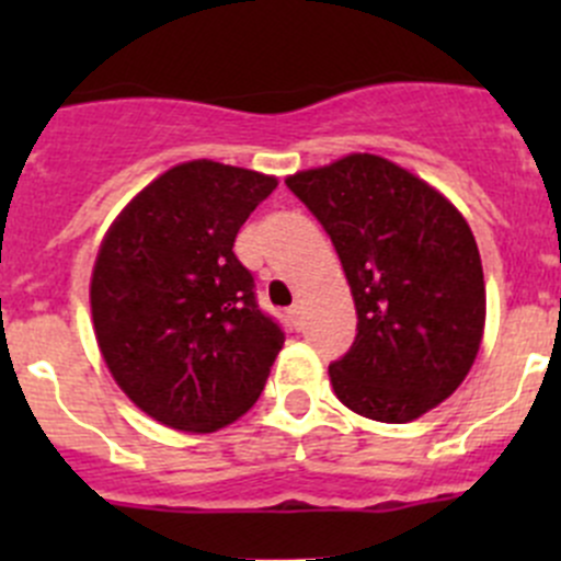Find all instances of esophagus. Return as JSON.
<instances>
[{"instance_id": "34e87169", "label": "esophagus", "mask_w": 561, "mask_h": 561, "mask_svg": "<svg viewBox=\"0 0 561 561\" xmlns=\"http://www.w3.org/2000/svg\"><path fill=\"white\" fill-rule=\"evenodd\" d=\"M301 314L304 312H301V307H298V304H296V307L287 309V320H290L296 328H301Z\"/></svg>"}]
</instances>
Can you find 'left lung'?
Wrapping results in <instances>:
<instances>
[{"mask_svg": "<svg viewBox=\"0 0 561 561\" xmlns=\"http://www.w3.org/2000/svg\"><path fill=\"white\" fill-rule=\"evenodd\" d=\"M336 247L358 312L328 366L358 415L407 423L461 386L480 350L485 285L467 219L434 186L375 154L287 175Z\"/></svg>", "mask_w": 561, "mask_h": 561, "instance_id": "1", "label": "left lung"}]
</instances>
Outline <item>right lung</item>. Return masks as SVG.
<instances>
[{"label":"right lung","instance_id":"add662e5","mask_svg":"<svg viewBox=\"0 0 561 561\" xmlns=\"http://www.w3.org/2000/svg\"><path fill=\"white\" fill-rule=\"evenodd\" d=\"M274 175L195 160L116 217L92 274L100 353L118 388L179 432H217L257 401L285 331L233 244Z\"/></svg>","mask_w":561,"mask_h":561}]
</instances>
